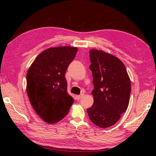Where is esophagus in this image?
<instances>
[{
  "instance_id": "1",
  "label": "esophagus",
  "mask_w": 156,
  "mask_h": 156,
  "mask_svg": "<svg viewBox=\"0 0 156 156\" xmlns=\"http://www.w3.org/2000/svg\"><path fill=\"white\" fill-rule=\"evenodd\" d=\"M83 97V94H81V95H77V96H76V98H77V100H81V99Z\"/></svg>"
}]
</instances>
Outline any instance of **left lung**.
<instances>
[{
    "instance_id": "1",
    "label": "left lung",
    "mask_w": 156,
    "mask_h": 156,
    "mask_svg": "<svg viewBox=\"0 0 156 156\" xmlns=\"http://www.w3.org/2000/svg\"><path fill=\"white\" fill-rule=\"evenodd\" d=\"M92 72L94 103L87 108L93 123L105 128L119 120L129 105L131 81L123 62L106 52L90 50Z\"/></svg>"
}]
</instances>
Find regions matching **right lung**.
<instances>
[{
	"instance_id": "1",
	"label": "right lung",
	"mask_w": 156,
	"mask_h": 156,
	"mask_svg": "<svg viewBox=\"0 0 156 156\" xmlns=\"http://www.w3.org/2000/svg\"><path fill=\"white\" fill-rule=\"evenodd\" d=\"M78 48L63 46L42 51L27 73V92L34 111L50 124L66 116L74 101L68 94L65 73Z\"/></svg>"
}]
</instances>
